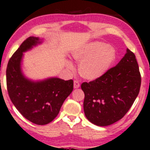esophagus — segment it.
Returning <instances> with one entry per match:
<instances>
[{"label":"esophagus","mask_w":150,"mask_h":150,"mask_svg":"<svg viewBox=\"0 0 150 150\" xmlns=\"http://www.w3.org/2000/svg\"><path fill=\"white\" fill-rule=\"evenodd\" d=\"M73 87L75 88H77L80 87V83L77 81H74V84H73Z\"/></svg>","instance_id":"34e87169"}]
</instances>
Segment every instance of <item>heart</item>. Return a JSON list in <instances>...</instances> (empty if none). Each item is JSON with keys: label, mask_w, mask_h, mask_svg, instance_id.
Listing matches in <instances>:
<instances>
[{"label": "heart", "mask_w": 150, "mask_h": 150, "mask_svg": "<svg viewBox=\"0 0 150 150\" xmlns=\"http://www.w3.org/2000/svg\"><path fill=\"white\" fill-rule=\"evenodd\" d=\"M73 57L80 62L79 73L88 80H96L106 74L116 59L115 49L106 43L95 41L75 51ZM67 67L74 69L70 62Z\"/></svg>", "instance_id": "1"}]
</instances>
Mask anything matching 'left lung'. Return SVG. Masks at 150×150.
<instances>
[{"mask_svg":"<svg viewBox=\"0 0 150 150\" xmlns=\"http://www.w3.org/2000/svg\"><path fill=\"white\" fill-rule=\"evenodd\" d=\"M140 85L141 75L136 56L127 49L122 59L103 77L81 84L85 93V116L99 126L118 121L133 105Z\"/></svg>","mask_w":150,"mask_h":150,"instance_id":"obj_1","label":"left lung"}]
</instances>
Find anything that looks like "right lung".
<instances>
[{
    "label": "right lung",
    "mask_w": 150,
    "mask_h": 150,
    "mask_svg": "<svg viewBox=\"0 0 150 150\" xmlns=\"http://www.w3.org/2000/svg\"><path fill=\"white\" fill-rule=\"evenodd\" d=\"M42 42L39 38H27L12 55L6 68L10 98L24 118L38 125H45L54 120L73 89L72 79L50 77L34 81L25 77L21 66L23 53Z\"/></svg>",
    "instance_id": "right-lung-1"
}]
</instances>
